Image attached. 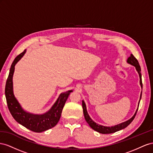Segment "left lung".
I'll list each match as a JSON object with an SVG mask.
<instances>
[{"label": "left lung", "mask_w": 153, "mask_h": 153, "mask_svg": "<svg viewBox=\"0 0 153 153\" xmlns=\"http://www.w3.org/2000/svg\"><path fill=\"white\" fill-rule=\"evenodd\" d=\"M127 62L131 65H133V66L135 67L136 68L137 71L138 72V74H139V77H140V86L142 88V74H141V68L140 67V65L139 63L138 62V60L135 58L133 54H131V56L129 57L127 59ZM142 91L141 92L140 94V101L141 97H142ZM140 101L138 102V105H139V103H140ZM82 109H83V113H84V116H85V119L86 121V123L89 124V126L91 127V128H92L94 130L96 131H97L100 133H102V134H110V133H115L118 131H120L123 129L126 128L128 126H129L133 120V119H134L135 116H136V114L137 113L138 111V106L137 110L135 112L134 115L131 118V119L127 121L124 122V123H120L119 124H117L116 126H111V127H106V126H103L101 125H99L98 124H97L96 123L91 119L90 117L89 116L88 112H87L86 110V104L84 102V101H82Z\"/></svg>", "instance_id": "1"}]
</instances>
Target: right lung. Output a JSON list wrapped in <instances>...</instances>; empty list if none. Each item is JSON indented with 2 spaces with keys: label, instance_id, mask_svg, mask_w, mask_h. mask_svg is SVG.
<instances>
[{
  "label": "right lung",
  "instance_id": "1",
  "mask_svg": "<svg viewBox=\"0 0 153 153\" xmlns=\"http://www.w3.org/2000/svg\"><path fill=\"white\" fill-rule=\"evenodd\" d=\"M25 52L26 50H24V52L17 56L11 64L6 83L5 95L9 110L17 123L34 132L41 133L54 127L57 124L65 102L67 101L70 94L73 91L69 90L61 94L51 110L44 114L36 115L25 111L15 98L13 88V76L15 71V66L23 57Z\"/></svg>",
  "mask_w": 153,
  "mask_h": 153
}]
</instances>
